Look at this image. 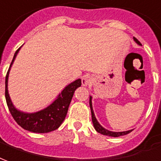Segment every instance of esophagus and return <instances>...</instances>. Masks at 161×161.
I'll return each mask as SVG.
<instances>
[{
  "mask_svg": "<svg viewBox=\"0 0 161 161\" xmlns=\"http://www.w3.org/2000/svg\"><path fill=\"white\" fill-rule=\"evenodd\" d=\"M87 84H88V79L87 78H84L83 79V84L84 85H87Z\"/></svg>",
  "mask_w": 161,
  "mask_h": 161,
  "instance_id": "esophagus-1",
  "label": "esophagus"
}]
</instances>
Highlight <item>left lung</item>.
I'll list each match as a JSON object with an SVG mask.
<instances>
[{"label": "left lung", "instance_id": "left-lung-1", "mask_svg": "<svg viewBox=\"0 0 161 161\" xmlns=\"http://www.w3.org/2000/svg\"><path fill=\"white\" fill-rule=\"evenodd\" d=\"M134 40H135L138 44L141 45V42L138 41L136 37H134ZM90 109H91V115H92V122L93 125H94V127L97 132L101 133L102 135L105 136H114V137H118V136H121L124 135H127L129 134L130 132H131V130H127V131H123V132H113V131H109L108 130L104 129L100 124L98 123V121L96 120V117H95V114H94V111H93L92 108V102H91V97H90Z\"/></svg>", "mask_w": 161, "mask_h": 161}]
</instances>
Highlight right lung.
Listing matches in <instances>:
<instances>
[{
	"label": "right lung",
	"mask_w": 161,
	"mask_h": 161,
	"mask_svg": "<svg viewBox=\"0 0 161 161\" xmlns=\"http://www.w3.org/2000/svg\"><path fill=\"white\" fill-rule=\"evenodd\" d=\"M19 48L17 49V51L14 53V59L11 62L10 67L14 62ZM10 67L8 69L7 75H6L5 96H6V101H7L8 109L10 111L14 120L23 129L29 130V131L35 132V133H47V132L53 131L54 130L58 129L66 116L69 105H70L71 98L73 96L74 91L77 90V88L80 87L82 84L81 79H77L65 87L61 94H59L58 98L54 101V102L52 103L49 107L45 108L44 110L37 112L36 114H24L14 108V105L11 102L9 95H8V79Z\"/></svg>",
	"instance_id": "1"
}]
</instances>
